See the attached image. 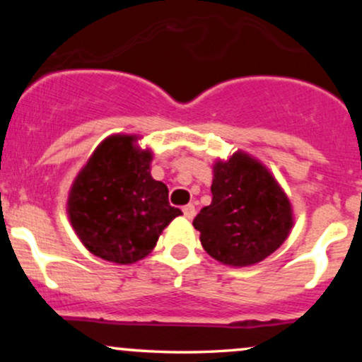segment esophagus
<instances>
[{
	"label": "esophagus",
	"mask_w": 362,
	"mask_h": 362,
	"mask_svg": "<svg viewBox=\"0 0 362 362\" xmlns=\"http://www.w3.org/2000/svg\"><path fill=\"white\" fill-rule=\"evenodd\" d=\"M184 216L187 219H192L194 216H195V207H194V204H187V206H184Z\"/></svg>",
	"instance_id": "esophagus-1"
}]
</instances>
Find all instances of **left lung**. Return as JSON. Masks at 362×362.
I'll list each match as a JSON object with an SVG mask.
<instances>
[{
	"instance_id": "1",
	"label": "left lung",
	"mask_w": 362,
	"mask_h": 362,
	"mask_svg": "<svg viewBox=\"0 0 362 362\" xmlns=\"http://www.w3.org/2000/svg\"><path fill=\"white\" fill-rule=\"evenodd\" d=\"M213 202L194 218L204 250L231 267L267 259L293 228L291 202L259 160L243 151L213 167Z\"/></svg>"
}]
</instances>
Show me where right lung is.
Returning <instances> with one entry per match:
<instances>
[{
	"label": "right lung",
	"mask_w": 362,
	"mask_h": 362,
	"mask_svg": "<svg viewBox=\"0 0 362 362\" xmlns=\"http://www.w3.org/2000/svg\"><path fill=\"white\" fill-rule=\"evenodd\" d=\"M136 136L102 141L74 178L68 216L78 238L93 255L134 264L156 247L161 231L182 214L170 206L168 187L151 177L153 155Z\"/></svg>",
	"instance_id": "right-lung-1"
}]
</instances>
